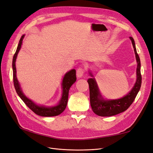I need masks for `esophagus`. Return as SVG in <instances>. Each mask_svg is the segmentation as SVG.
I'll return each mask as SVG.
<instances>
[{
    "label": "esophagus",
    "instance_id": "esophagus-1",
    "mask_svg": "<svg viewBox=\"0 0 153 153\" xmlns=\"http://www.w3.org/2000/svg\"><path fill=\"white\" fill-rule=\"evenodd\" d=\"M84 69L82 68H78L76 71V76L78 78H81L83 76V75H84Z\"/></svg>",
    "mask_w": 153,
    "mask_h": 153
}]
</instances>
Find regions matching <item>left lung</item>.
Masks as SVG:
<instances>
[{
  "mask_svg": "<svg viewBox=\"0 0 153 153\" xmlns=\"http://www.w3.org/2000/svg\"><path fill=\"white\" fill-rule=\"evenodd\" d=\"M130 39L135 52L137 67V80L131 90L123 98L115 100H105L101 96L96 79L93 78L92 73L89 71L91 77L87 80L89 86L90 103L94 113L101 117H110L117 115L126 110L135 100L138 91H140L142 84V76L140 73V60L137 52L135 41L132 37Z\"/></svg>",
  "mask_w": 153,
  "mask_h": 153,
  "instance_id": "8db88e82",
  "label": "left lung"
}]
</instances>
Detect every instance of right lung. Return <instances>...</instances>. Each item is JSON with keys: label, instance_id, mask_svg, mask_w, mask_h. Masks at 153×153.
I'll list each match as a JSON object with an SVG mask.
<instances>
[{"label": "right lung", "instance_id": "add662e5", "mask_svg": "<svg viewBox=\"0 0 153 153\" xmlns=\"http://www.w3.org/2000/svg\"><path fill=\"white\" fill-rule=\"evenodd\" d=\"M25 35H23L20 39L19 43H18V47L16 52L14 55L13 59V82L14 86H15L16 93L19 96L22 101L25 103V105L33 112L38 115L42 117H52L56 116L61 114L63 111L66 108V105L68 100V93L69 91L71 85L76 80V70L75 69H71V70L67 72L64 76L62 82V94L61 98L57 105L52 106H47L45 105H37L34 101L27 98V97L23 92L20 85L19 84L17 78H16V59L18 52L22 47L23 39H24Z\"/></svg>", "mask_w": 153, "mask_h": 153}]
</instances>
